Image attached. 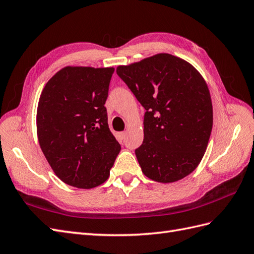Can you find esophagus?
Instances as JSON below:
<instances>
[{"label":"esophagus","mask_w":254,"mask_h":254,"mask_svg":"<svg viewBox=\"0 0 254 254\" xmlns=\"http://www.w3.org/2000/svg\"><path fill=\"white\" fill-rule=\"evenodd\" d=\"M120 135H121V137H122V138H125L126 136H127V132H126V131H125V132H121V133H120Z\"/></svg>","instance_id":"obj_1"}]
</instances>
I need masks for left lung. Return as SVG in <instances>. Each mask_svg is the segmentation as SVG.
<instances>
[{"label": "left lung", "mask_w": 254, "mask_h": 254, "mask_svg": "<svg viewBox=\"0 0 254 254\" xmlns=\"http://www.w3.org/2000/svg\"><path fill=\"white\" fill-rule=\"evenodd\" d=\"M117 74L146 109L144 141L135 154L149 179L171 184L198 166L210 138L213 114L209 89L193 65L158 54Z\"/></svg>", "instance_id": "left-lung-1"}]
</instances>
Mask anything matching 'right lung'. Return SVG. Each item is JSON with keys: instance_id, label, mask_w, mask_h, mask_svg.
<instances>
[{"instance_id": "right-lung-1", "label": "right lung", "mask_w": 254, "mask_h": 254, "mask_svg": "<svg viewBox=\"0 0 254 254\" xmlns=\"http://www.w3.org/2000/svg\"><path fill=\"white\" fill-rule=\"evenodd\" d=\"M114 70L65 66L45 84L38 101V144L57 176L78 189L105 183L121 150L104 106Z\"/></svg>"}]
</instances>
